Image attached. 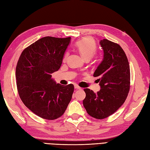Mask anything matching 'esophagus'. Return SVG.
<instances>
[{"label":"esophagus","instance_id":"obj_1","mask_svg":"<svg viewBox=\"0 0 150 150\" xmlns=\"http://www.w3.org/2000/svg\"><path fill=\"white\" fill-rule=\"evenodd\" d=\"M75 89H81V88H80V87L77 85H75Z\"/></svg>","mask_w":150,"mask_h":150}]
</instances>
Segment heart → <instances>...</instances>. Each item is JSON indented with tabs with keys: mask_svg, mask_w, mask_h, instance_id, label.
<instances>
[{
	"mask_svg": "<svg viewBox=\"0 0 150 150\" xmlns=\"http://www.w3.org/2000/svg\"><path fill=\"white\" fill-rule=\"evenodd\" d=\"M75 47L79 50L82 56L84 59H91L95 54L96 45L95 40L91 38H84L75 43ZM68 57V53L64 55L63 60L65 61Z\"/></svg>",
	"mask_w": 150,
	"mask_h": 150,
	"instance_id": "1",
	"label": "heart"
}]
</instances>
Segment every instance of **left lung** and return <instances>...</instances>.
<instances>
[{"label": "left lung", "mask_w": 150, "mask_h": 150, "mask_svg": "<svg viewBox=\"0 0 150 150\" xmlns=\"http://www.w3.org/2000/svg\"><path fill=\"white\" fill-rule=\"evenodd\" d=\"M103 57L93 76L98 77L100 90L96 93L83 89V105L87 112L102 120L114 113L123 105L130 90V66L125 52L119 45L107 39L100 41Z\"/></svg>", "instance_id": "left-lung-1"}]
</instances>
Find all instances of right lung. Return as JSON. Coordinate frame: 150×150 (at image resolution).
Listing matches in <instances>:
<instances>
[{
    "label": "right lung",
    "instance_id": "right-lung-1",
    "mask_svg": "<svg viewBox=\"0 0 150 150\" xmlns=\"http://www.w3.org/2000/svg\"><path fill=\"white\" fill-rule=\"evenodd\" d=\"M71 38L47 36L24 50L16 68L19 96L28 109L43 119L61 117L70 102L74 86L56 83L52 74L60 68Z\"/></svg>",
    "mask_w": 150,
    "mask_h": 150
}]
</instances>
